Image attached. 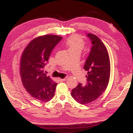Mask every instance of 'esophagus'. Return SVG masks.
<instances>
[{"label": "esophagus", "mask_w": 133, "mask_h": 133, "mask_svg": "<svg viewBox=\"0 0 133 133\" xmlns=\"http://www.w3.org/2000/svg\"><path fill=\"white\" fill-rule=\"evenodd\" d=\"M58 81H59V82H64V81L66 80V78H58Z\"/></svg>", "instance_id": "1"}]
</instances>
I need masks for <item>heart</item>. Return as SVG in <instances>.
Returning a JSON list of instances; mask_svg holds the SVG:
<instances>
[{"label": "heart", "instance_id": "heart-1", "mask_svg": "<svg viewBox=\"0 0 133 133\" xmlns=\"http://www.w3.org/2000/svg\"><path fill=\"white\" fill-rule=\"evenodd\" d=\"M84 41L80 36L73 35L71 36L66 42V45L69 48L70 52L74 51H81L84 48Z\"/></svg>", "mask_w": 133, "mask_h": 133}]
</instances>
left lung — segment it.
<instances>
[{
  "mask_svg": "<svg viewBox=\"0 0 133 133\" xmlns=\"http://www.w3.org/2000/svg\"><path fill=\"white\" fill-rule=\"evenodd\" d=\"M92 47L84 69L87 71V84L79 83L71 90V96L76 102L87 104L98 98L106 89L110 76L109 55L105 45L97 36L87 34Z\"/></svg>",
  "mask_w": 133,
  "mask_h": 133,
  "instance_id": "8db88e82",
  "label": "left lung"
}]
</instances>
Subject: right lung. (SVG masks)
Wrapping results in <instances>:
<instances>
[{
    "label": "right lung",
    "instance_id": "obj_1",
    "mask_svg": "<svg viewBox=\"0 0 133 133\" xmlns=\"http://www.w3.org/2000/svg\"><path fill=\"white\" fill-rule=\"evenodd\" d=\"M62 37L46 35L36 37L24 49L20 62V75L22 84L34 98L43 102L50 101L55 95L57 85L47 76L44 66Z\"/></svg>",
    "mask_w": 133,
    "mask_h": 133
}]
</instances>
